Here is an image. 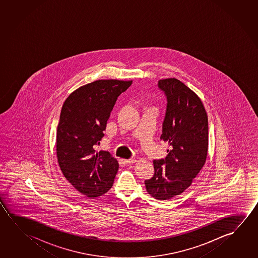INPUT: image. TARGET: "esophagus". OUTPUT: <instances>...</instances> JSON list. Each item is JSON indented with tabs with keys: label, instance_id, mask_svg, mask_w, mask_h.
<instances>
[{
	"label": "esophagus",
	"instance_id": "1",
	"mask_svg": "<svg viewBox=\"0 0 258 258\" xmlns=\"http://www.w3.org/2000/svg\"><path fill=\"white\" fill-rule=\"evenodd\" d=\"M124 163L127 165H132L136 163V159H127V160H124Z\"/></svg>",
	"mask_w": 258,
	"mask_h": 258
}]
</instances>
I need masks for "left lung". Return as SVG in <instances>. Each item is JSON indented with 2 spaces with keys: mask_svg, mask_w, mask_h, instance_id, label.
Here are the masks:
<instances>
[{
  "mask_svg": "<svg viewBox=\"0 0 258 258\" xmlns=\"http://www.w3.org/2000/svg\"><path fill=\"white\" fill-rule=\"evenodd\" d=\"M158 87L167 101L160 140L170 149L165 159L154 160V176L145 185L154 198L169 200L191 184L206 162L208 116L198 95L181 81L162 79Z\"/></svg>",
  "mask_w": 258,
  "mask_h": 258,
  "instance_id": "obj_1",
  "label": "left lung"
}]
</instances>
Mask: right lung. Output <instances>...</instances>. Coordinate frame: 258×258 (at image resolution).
Wrapping results in <instances>:
<instances>
[{"instance_id": "1", "label": "right lung", "mask_w": 258, "mask_h": 258, "mask_svg": "<svg viewBox=\"0 0 258 258\" xmlns=\"http://www.w3.org/2000/svg\"><path fill=\"white\" fill-rule=\"evenodd\" d=\"M132 81L97 80L74 91L63 102L56 131V156L64 177L76 190L95 198L110 190L118 163L96 151L118 96Z\"/></svg>"}]
</instances>
